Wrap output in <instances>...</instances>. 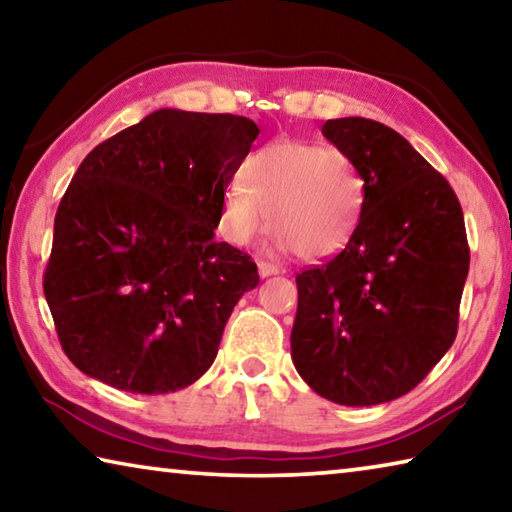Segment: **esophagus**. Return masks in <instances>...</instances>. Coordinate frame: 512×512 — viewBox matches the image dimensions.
<instances>
[{
    "label": "esophagus",
    "mask_w": 512,
    "mask_h": 512,
    "mask_svg": "<svg viewBox=\"0 0 512 512\" xmlns=\"http://www.w3.org/2000/svg\"><path fill=\"white\" fill-rule=\"evenodd\" d=\"M257 271H259V277H271V275H280V266L268 264V262H259Z\"/></svg>",
    "instance_id": "esophagus-1"
}]
</instances>
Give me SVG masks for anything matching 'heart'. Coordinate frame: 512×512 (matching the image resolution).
<instances>
[{
  "mask_svg": "<svg viewBox=\"0 0 512 512\" xmlns=\"http://www.w3.org/2000/svg\"><path fill=\"white\" fill-rule=\"evenodd\" d=\"M363 205L354 162L336 146L277 140L246 160L244 180L225 187L221 232L248 246L271 225L275 246L296 250L307 262L332 257L352 239Z\"/></svg>",
  "mask_w": 512,
  "mask_h": 512,
  "instance_id": "1",
  "label": "heart"
}]
</instances>
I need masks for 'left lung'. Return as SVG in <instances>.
Returning <instances> with one entry per match:
<instances>
[{"label":"left lung","instance_id":"obj_1","mask_svg":"<svg viewBox=\"0 0 512 512\" xmlns=\"http://www.w3.org/2000/svg\"><path fill=\"white\" fill-rule=\"evenodd\" d=\"M323 135L357 167L363 205L341 253L296 277L291 359L329 402L384 404L418 386L456 339L470 271L463 210L393 128L343 117Z\"/></svg>","mask_w":512,"mask_h":512}]
</instances>
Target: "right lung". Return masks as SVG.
Returning a JSON list of instances; mask_svg holds the SVG:
<instances>
[{
  "label": "right lung",
  "mask_w": 512,
  "mask_h": 512,
  "mask_svg": "<svg viewBox=\"0 0 512 512\" xmlns=\"http://www.w3.org/2000/svg\"><path fill=\"white\" fill-rule=\"evenodd\" d=\"M253 119L160 108L101 142L54 221L45 298L65 354L126 393L180 391L212 366L257 266L214 239Z\"/></svg>",
  "instance_id": "1"
}]
</instances>
